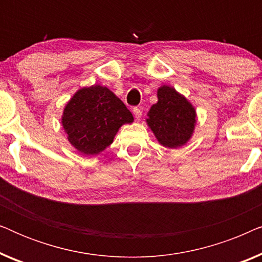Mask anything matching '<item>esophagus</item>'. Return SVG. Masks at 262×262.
Masks as SVG:
<instances>
[{
  "label": "esophagus",
  "mask_w": 262,
  "mask_h": 262,
  "mask_svg": "<svg viewBox=\"0 0 262 262\" xmlns=\"http://www.w3.org/2000/svg\"><path fill=\"white\" fill-rule=\"evenodd\" d=\"M134 114H135V118L137 120H139V118H141V116H142V111L138 108V107H135L134 108Z\"/></svg>",
  "instance_id": "esophagus-1"
}]
</instances>
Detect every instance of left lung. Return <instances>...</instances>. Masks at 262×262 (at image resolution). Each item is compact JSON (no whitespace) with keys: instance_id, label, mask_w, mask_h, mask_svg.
<instances>
[{"instance_id":"left-lung-1","label":"left lung","mask_w":262,"mask_h":262,"mask_svg":"<svg viewBox=\"0 0 262 262\" xmlns=\"http://www.w3.org/2000/svg\"><path fill=\"white\" fill-rule=\"evenodd\" d=\"M159 101L151 106L148 125L157 141L168 148L184 145L193 134L195 111L174 88L163 85L157 91Z\"/></svg>"}]
</instances>
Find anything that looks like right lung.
<instances>
[{
	"label": "right lung",
	"mask_w": 262,
	"mask_h": 262,
	"mask_svg": "<svg viewBox=\"0 0 262 262\" xmlns=\"http://www.w3.org/2000/svg\"><path fill=\"white\" fill-rule=\"evenodd\" d=\"M134 117L110 89L93 85L78 91L64 108L62 124L68 139L85 155H96L112 144L125 123Z\"/></svg>",
	"instance_id": "add662e5"
}]
</instances>
